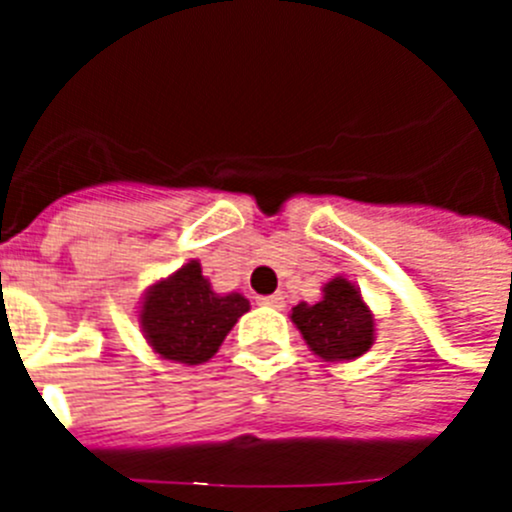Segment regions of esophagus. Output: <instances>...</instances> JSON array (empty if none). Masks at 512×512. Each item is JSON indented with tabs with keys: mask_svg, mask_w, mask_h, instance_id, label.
Wrapping results in <instances>:
<instances>
[{
	"mask_svg": "<svg viewBox=\"0 0 512 512\" xmlns=\"http://www.w3.org/2000/svg\"><path fill=\"white\" fill-rule=\"evenodd\" d=\"M259 305H269V307H284V295H282V292H274V295L259 297Z\"/></svg>",
	"mask_w": 512,
	"mask_h": 512,
	"instance_id": "1",
	"label": "esophagus"
}]
</instances>
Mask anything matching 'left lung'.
<instances>
[{
	"mask_svg": "<svg viewBox=\"0 0 512 512\" xmlns=\"http://www.w3.org/2000/svg\"><path fill=\"white\" fill-rule=\"evenodd\" d=\"M289 318L312 354L323 361H354L374 343V312L364 302L359 287L346 277L330 279L320 302H300L292 307Z\"/></svg>",
	"mask_w": 512,
	"mask_h": 512,
	"instance_id": "obj_1",
	"label": "left lung"
}]
</instances>
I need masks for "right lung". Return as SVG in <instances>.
<instances>
[{
  "mask_svg": "<svg viewBox=\"0 0 512 512\" xmlns=\"http://www.w3.org/2000/svg\"><path fill=\"white\" fill-rule=\"evenodd\" d=\"M251 302L241 292L217 295L202 277L200 261H189L171 277L146 289L138 310L143 338L161 359L174 364H205L223 346Z\"/></svg>",
  "mask_w": 512,
  "mask_h": 512,
  "instance_id": "right-lung-1",
  "label": "right lung"
}]
</instances>
